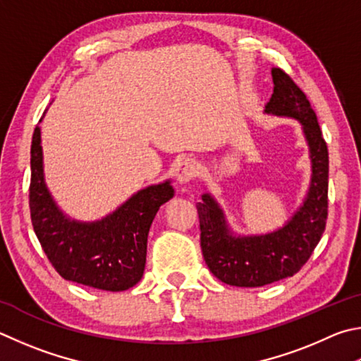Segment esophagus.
Listing matches in <instances>:
<instances>
[{"label":"esophagus","instance_id":"obj_1","mask_svg":"<svg viewBox=\"0 0 361 361\" xmlns=\"http://www.w3.org/2000/svg\"><path fill=\"white\" fill-rule=\"evenodd\" d=\"M197 170H199V166L194 159H191V158L183 159L178 164V167H176V180H178L180 183L192 181L195 176H197Z\"/></svg>","mask_w":361,"mask_h":361}]
</instances>
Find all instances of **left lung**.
Masks as SVG:
<instances>
[{
    "label": "left lung",
    "instance_id": "8db88e82",
    "mask_svg": "<svg viewBox=\"0 0 361 361\" xmlns=\"http://www.w3.org/2000/svg\"><path fill=\"white\" fill-rule=\"evenodd\" d=\"M271 74L274 90L265 112L297 118L303 124L312 180L303 207L287 226L262 237H232L218 203L202 195L197 212L203 259L216 278L237 287H262L298 273L322 238L329 216V148L317 116L289 74L279 68Z\"/></svg>",
    "mask_w": 361,
    "mask_h": 361
}]
</instances>
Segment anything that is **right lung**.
I'll use <instances>...</instances> for the list:
<instances>
[{"instance_id":"add662e5","label":"right lung","mask_w":361,"mask_h":361,"mask_svg":"<svg viewBox=\"0 0 361 361\" xmlns=\"http://www.w3.org/2000/svg\"><path fill=\"white\" fill-rule=\"evenodd\" d=\"M173 197L170 183L133 195L106 219L82 224L68 219L45 188L41 129L31 142L30 212L36 237L60 276L94 289L120 292L143 276L147 238L159 207Z\"/></svg>"}]
</instances>
